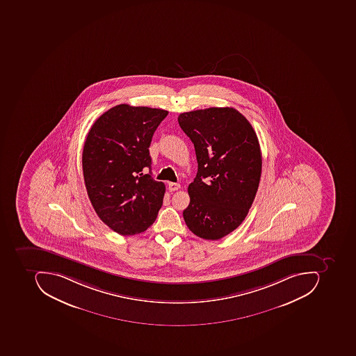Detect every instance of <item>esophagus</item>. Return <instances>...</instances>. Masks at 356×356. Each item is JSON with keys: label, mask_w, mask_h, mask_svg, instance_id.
Masks as SVG:
<instances>
[{"label": "esophagus", "mask_w": 356, "mask_h": 356, "mask_svg": "<svg viewBox=\"0 0 356 356\" xmlns=\"http://www.w3.org/2000/svg\"><path fill=\"white\" fill-rule=\"evenodd\" d=\"M168 187H169L170 191H175L181 188V185H179V183H172V181H170V183L168 184Z\"/></svg>", "instance_id": "esophagus-1"}]
</instances>
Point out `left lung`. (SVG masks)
<instances>
[{
    "label": "left lung",
    "instance_id": "left-lung-1",
    "mask_svg": "<svg viewBox=\"0 0 356 356\" xmlns=\"http://www.w3.org/2000/svg\"><path fill=\"white\" fill-rule=\"evenodd\" d=\"M177 121L191 138L197 161L184 219L197 236L220 240L243 222L258 191V137L248 120L231 107L184 112Z\"/></svg>",
    "mask_w": 356,
    "mask_h": 356
}]
</instances>
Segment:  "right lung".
Wrapping results in <instances>:
<instances>
[{"mask_svg": "<svg viewBox=\"0 0 356 356\" xmlns=\"http://www.w3.org/2000/svg\"><path fill=\"white\" fill-rule=\"evenodd\" d=\"M167 115L165 110L122 104L88 131L82 153L86 191L102 222L119 234L145 232L163 205L165 184L152 177L149 147Z\"/></svg>", "mask_w": 356, "mask_h": 356, "instance_id": "obj_1", "label": "right lung"}]
</instances>
